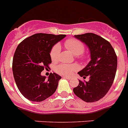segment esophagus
<instances>
[{
  "mask_svg": "<svg viewBox=\"0 0 128 128\" xmlns=\"http://www.w3.org/2000/svg\"><path fill=\"white\" fill-rule=\"evenodd\" d=\"M63 78H66V79H68V80H70V79H71V78H70V77H67V76H64V77H63Z\"/></svg>",
  "mask_w": 128,
  "mask_h": 128,
  "instance_id": "obj_1",
  "label": "esophagus"
}]
</instances>
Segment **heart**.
I'll list each match as a JSON object with an SVG mask.
<instances>
[{"instance_id":"b5f03b06","label":"heart","mask_w":128,"mask_h":128,"mask_svg":"<svg viewBox=\"0 0 128 128\" xmlns=\"http://www.w3.org/2000/svg\"><path fill=\"white\" fill-rule=\"evenodd\" d=\"M65 47L72 52L74 56L78 57H82V53L84 51V46L76 38H69L65 42ZM60 52V46L59 44H55L51 49L50 52V56L52 61L55 62L58 59ZM78 69V66L76 64L68 65V64H60L56 67V71L58 73L65 76L71 75L74 71Z\"/></svg>"}]
</instances>
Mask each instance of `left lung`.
<instances>
[{"instance_id": "1", "label": "left lung", "mask_w": 128, "mask_h": 128, "mask_svg": "<svg viewBox=\"0 0 128 128\" xmlns=\"http://www.w3.org/2000/svg\"><path fill=\"white\" fill-rule=\"evenodd\" d=\"M74 37L88 48L91 60L78 72L83 78L88 76L89 81L79 80L73 91L86 102H97L105 96L113 84L118 66L117 56L110 43L98 35L87 33Z\"/></svg>"}]
</instances>
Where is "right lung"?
Listing matches in <instances>:
<instances>
[{
  "mask_svg": "<svg viewBox=\"0 0 128 128\" xmlns=\"http://www.w3.org/2000/svg\"><path fill=\"white\" fill-rule=\"evenodd\" d=\"M66 35L36 34L18 46L12 60V72L17 87L26 99L40 102L53 94L62 77L51 73L48 78L41 76L51 63L52 47Z\"/></svg>",
  "mask_w": 128,
  "mask_h": 128,
  "instance_id": "right-lung-1",
  "label": "right lung"
}]
</instances>
